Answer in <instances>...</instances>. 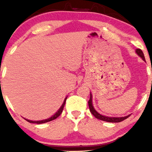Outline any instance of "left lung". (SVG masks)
<instances>
[{
  "instance_id": "obj_1",
  "label": "left lung",
  "mask_w": 152,
  "mask_h": 152,
  "mask_svg": "<svg viewBox=\"0 0 152 152\" xmlns=\"http://www.w3.org/2000/svg\"><path fill=\"white\" fill-rule=\"evenodd\" d=\"M136 53H137L138 55H139V56H140L141 58H142L143 60L144 61H146L145 58H144V53H143L142 50L139 49V48H137V49L136 50ZM88 106H89V109H90L91 113V114H93L96 118H98V119L102 120V121H107V122H111V123H118V122H121L122 121H124V120H125L126 118H127L129 116H130V115H128V116H124V117H108V116H103V115L100 114L99 113L97 112L95 109H94V108L93 106V104H92L91 94H90V99H89V101L88 102Z\"/></svg>"
}]
</instances>
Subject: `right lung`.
Returning a JSON list of instances; mask_svg holds the SVG:
<instances>
[{"label": "right lung", "instance_id": "obj_1", "mask_svg": "<svg viewBox=\"0 0 152 152\" xmlns=\"http://www.w3.org/2000/svg\"><path fill=\"white\" fill-rule=\"evenodd\" d=\"M66 99H67V97H66V99H64V102L63 103L62 106H61L60 109H58V111H57L56 113L55 114L53 115V116H51V117L47 118V119H44V120H41V121H31V120H28V119H25L27 121L30 122V123H34V124H43V123H46V122H48V121H53V120L56 119V118H58L59 116H60L61 114L62 113L63 111V109H64V105H65V103H66Z\"/></svg>", "mask_w": 152, "mask_h": 152}]
</instances>
